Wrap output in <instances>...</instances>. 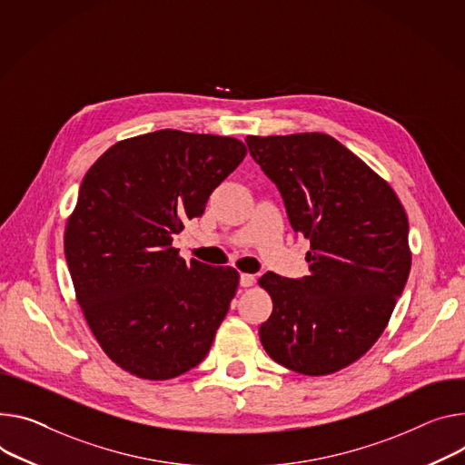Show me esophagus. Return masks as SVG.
Returning <instances> with one entry per match:
<instances>
[{
	"label": "esophagus",
	"mask_w": 465,
	"mask_h": 465,
	"mask_svg": "<svg viewBox=\"0 0 465 465\" xmlns=\"http://www.w3.org/2000/svg\"><path fill=\"white\" fill-rule=\"evenodd\" d=\"M241 287H252L256 283V276L254 274H246V272H242L241 274Z\"/></svg>",
	"instance_id": "1"
}]
</instances>
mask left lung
I'll return each instance as SVG.
<instances>
[{"mask_svg":"<svg viewBox=\"0 0 465 465\" xmlns=\"http://www.w3.org/2000/svg\"><path fill=\"white\" fill-rule=\"evenodd\" d=\"M276 183L294 233L310 239V276L260 278L272 313L265 352L308 376L341 371L384 333L411 267L406 211L372 168L319 132L246 137Z\"/></svg>","mask_w":465,"mask_h":465,"instance_id":"obj_1","label":"left lung"}]
</instances>
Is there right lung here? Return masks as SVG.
<instances>
[{
	"instance_id": "1",
	"label": "right lung",
	"mask_w": 465,
	"mask_h": 465,
	"mask_svg": "<svg viewBox=\"0 0 465 465\" xmlns=\"http://www.w3.org/2000/svg\"><path fill=\"white\" fill-rule=\"evenodd\" d=\"M244 155L235 137L159 130L114 143L83 178L64 256L83 317L124 371L168 380L209 352L239 272L185 263L173 239Z\"/></svg>"
}]
</instances>
